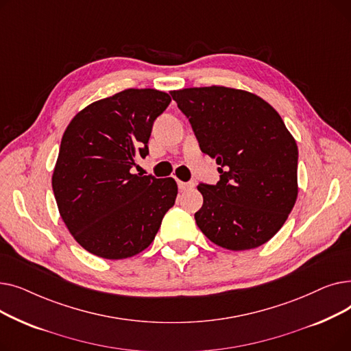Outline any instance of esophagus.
Returning a JSON list of instances; mask_svg holds the SVG:
<instances>
[{
  "mask_svg": "<svg viewBox=\"0 0 351 351\" xmlns=\"http://www.w3.org/2000/svg\"><path fill=\"white\" fill-rule=\"evenodd\" d=\"M178 186L180 191H189V189L195 188L193 182H182V180H178Z\"/></svg>",
  "mask_w": 351,
  "mask_h": 351,
  "instance_id": "obj_1",
  "label": "esophagus"
}]
</instances>
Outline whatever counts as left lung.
<instances>
[{
    "label": "left lung",
    "instance_id": "1",
    "mask_svg": "<svg viewBox=\"0 0 351 351\" xmlns=\"http://www.w3.org/2000/svg\"><path fill=\"white\" fill-rule=\"evenodd\" d=\"M189 118L202 152L216 159L220 180L197 185L195 220L228 250L259 247L285 225L296 204L298 143L270 104L249 90L210 85L171 90Z\"/></svg>",
    "mask_w": 351,
    "mask_h": 351
}]
</instances>
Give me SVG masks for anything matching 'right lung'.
I'll use <instances>...</instances> for the list:
<instances>
[{
	"mask_svg": "<svg viewBox=\"0 0 351 351\" xmlns=\"http://www.w3.org/2000/svg\"><path fill=\"white\" fill-rule=\"evenodd\" d=\"M169 104L166 92L128 88L89 104L68 123L52 191L65 226L86 252L119 261L154 242L178 185L131 169L149 154L154 121Z\"/></svg>",
	"mask_w": 351,
	"mask_h": 351,
	"instance_id": "obj_1",
	"label": "right lung"
}]
</instances>
